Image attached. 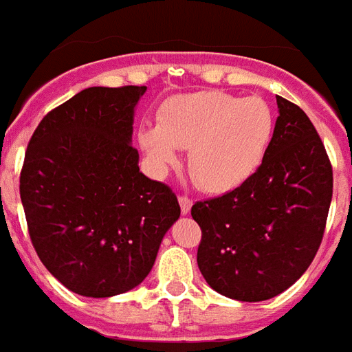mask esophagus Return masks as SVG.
<instances>
[{"mask_svg": "<svg viewBox=\"0 0 352 352\" xmlns=\"http://www.w3.org/2000/svg\"><path fill=\"white\" fill-rule=\"evenodd\" d=\"M178 201L179 207H182V214H189L190 207H192V199H190L189 196H184V194H182L178 198Z\"/></svg>", "mask_w": 352, "mask_h": 352, "instance_id": "1", "label": "esophagus"}]
</instances>
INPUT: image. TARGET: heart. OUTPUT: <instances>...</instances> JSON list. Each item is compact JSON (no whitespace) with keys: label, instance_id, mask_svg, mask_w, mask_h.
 <instances>
[{"label":"heart","instance_id":"b5f03b06","mask_svg":"<svg viewBox=\"0 0 352 352\" xmlns=\"http://www.w3.org/2000/svg\"><path fill=\"white\" fill-rule=\"evenodd\" d=\"M274 125V112L261 98L196 92L165 101L158 125L140 129L138 142L158 173L178 163V148L189 151L196 185L207 192H227L260 168Z\"/></svg>","mask_w":352,"mask_h":352}]
</instances>
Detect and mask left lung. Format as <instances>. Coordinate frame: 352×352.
I'll list each match as a JSON object with an SVG mask.
<instances>
[{
    "mask_svg": "<svg viewBox=\"0 0 352 352\" xmlns=\"http://www.w3.org/2000/svg\"><path fill=\"white\" fill-rule=\"evenodd\" d=\"M280 116L260 168L234 190L196 201L198 267L240 302L289 289L318 252L333 198V167L309 116L276 96Z\"/></svg>",
    "mask_w": 352,
    "mask_h": 352,
    "instance_id": "left-lung-1",
    "label": "left lung"
}]
</instances>
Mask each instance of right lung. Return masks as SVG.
<instances>
[{
	"instance_id": "1",
	"label": "right lung",
	"mask_w": 352,
	"mask_h": 352,
	"mask_svg": "<svg viewBox=\"0 0 352 352\" xmlns=\"http://www.w3.org/2000/svg\"><path fill=\"white\" fill-rule=\"evenodd\" d=\"M147 87H91L39 122L19 194L30 241L76 294L109 298L145 280L179 218L168 185L140 173L131 145L134 107Z\"/></svg>"
}]
</instances>
